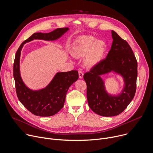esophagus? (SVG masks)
I'll list each match as a JSON object with an SVG mask.
<instances>
[{"mask_svg":"<svg viewBox=\"0 0 153 153\" xmlns=\"http://www.w3.org/2000/svg\"><path fill=\"white\" fill-rule=\"evenodd\" d=\"M79 76L80 79H82L83 77H84V73H83L82 71H79Z\"/></svg>","mask_w":153,"mask_h":153,"instance_id":"esophagus-1","label":"esophagus"}]
</instances>
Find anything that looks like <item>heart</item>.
<instances>
[{
    "mask_svg": "<svg viewBox=\"0 0 153 153\" xmlns=\"http://www.w3.org/2000/svg\"><path fill=\"white\" fill-rule=\"evenodd\" d=\"M74 53L79 57L85 55V62L90 66L98 64L102 59L105 52L104 41H98L90 36L80 37L73 47Z\"/></svg>",
    "mask_w": 153,
    "mask_h": 153,
    "instance_id": "heart-1",
    "label": "heart"
}]
</instances>
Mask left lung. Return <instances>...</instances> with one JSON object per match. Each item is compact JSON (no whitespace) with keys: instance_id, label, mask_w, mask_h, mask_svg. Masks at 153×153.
<instances>
[{"instance_id":"8db88e82","label":"left lung","mask_w":153,"mask_h":153,"mask_svg":"<svg viewBox=\"0 0 153 153\" xmlns=\"http://www.w3.org/2000/svg\"><path fill=\"white\" fill-rule=\"evenodd\" d=\"M113 42L106 58L84 74L88 105L93 112L103 117L120 114L133 100L136 91L137 62L126 40L112 30ZM114 71L124 79L125 87L118 95L108 94L101 75Z\"/></svg>"}]
</instances>
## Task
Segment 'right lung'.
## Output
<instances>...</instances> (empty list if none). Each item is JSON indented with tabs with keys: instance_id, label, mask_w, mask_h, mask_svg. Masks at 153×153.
<instances>
[{
	"instance_id": "1",
	"label": "right lung",
	"mask_w": 153,
	"mask_h": 153,
	"mask_svg": "<svg viewBox=\"0 0 153 153\" xmlns=\"http://www.w3.org/2000/svg\"><path fill=\"white\" fill-rule=\"evenodd\" d=\"M69 29L58 28L50 33H35L25 40L16 51L13 65V77L15 81L17 96L19 101L35 115L49 117L56 114L63 108L67 91L79 78L78 71L57 73L46 88L32 90L27 87L23 82L19 71L21 51L25 43L33 39L53 41L60 38Z\"/></svg>"
}]
</instances>
